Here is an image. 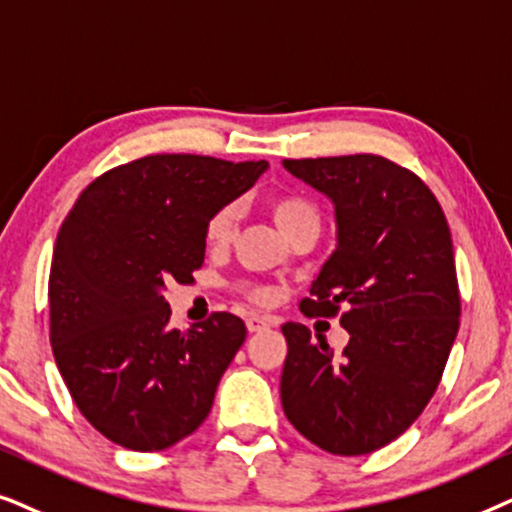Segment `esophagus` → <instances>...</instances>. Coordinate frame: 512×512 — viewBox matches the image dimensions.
Segmentation results:
<instances>
[{
	"instance_id": "obj_1",
	"label": "esophagus",
	"mask_w": 512,
	"mask_h": 512,
	"mask_svg": "<svg viewBox=\"0 0 512 512\" xmlns=\"http://www.w3.org/2000/svg\"><path fill=\"white\" fill-rule=\"evenodd\" d=\"M245 325H248L250 335H255V332H262V330H267V327H271L269 320L260 318V316H250L248 320H245Z\"/></svg>"
}]
</instances>
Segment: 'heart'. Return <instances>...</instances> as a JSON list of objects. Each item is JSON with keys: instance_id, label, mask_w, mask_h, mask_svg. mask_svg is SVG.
I'll return each mask as SVG.
<instances>
[{"instance_id": "obj_1", "label": "heart", "mask_w": 512, "mask_h": 512, "mask_svg": "<svg viewBox=\"0 0 512 512\" xmlns=\"http://www.w3.org/2000/svg\"><path fill=\"white\" fill-rule=\"evenodd\" d=\"M267 210L269 215L274 217L276 227L283 231L285 236L295 238L302 231H318L320 227V213L316 208V203L311 199H306L304 194H295V192H283V194H274L267 201ZM234 222H236V208L231 203H224V206L215 208L213 213L208 215L206 227H203V238H206V245L210 248H224L231 241V234H234ZM238 295H243L245 299L255 304H264L269 302L271 292L264 288V285H255V283H236L234 285Z\"/></svg>"}]
</instances>
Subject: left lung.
Returning <instances> with one entry per match:
<instances>
[{
    "label": "left lung",
    "mask_w": 512,
    "mask_h": 512,
    "mask_svg": "<svg viewBox=\"0 0 512 512\" xmlns=\"http://www.w3.org/2000/svg\"><path fill=\"white\" fill-rule=\"evenodd\" d=\"M299 180L335 201L337 250L299 302L337 318L351 339L332 356L309 327L285 323L283 412L313 445L339 456L400 438L438 388L459 332L452 234L414 170L379 154L285 159Z\"/></svg>",
    "instance_id": "left-lung-1"
}]
</instances>
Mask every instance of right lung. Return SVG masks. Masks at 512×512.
<instances>
[{
    "label": "right lung",
    "instance_id": "add662e5",
    "mask_svg": "<svg viewBox=\"0 0 512 512\" xmlns=\"http://www.w3.org/2000/svg\"><path fill=\"white\" fill-rule=\"evenodd\" d=\"M267 166L149 154L95 177L65 217L49 274V337L74 405L107 440L159 452L206 421L245 323L215 311L170 330L161 290L194 281L208 215Z\"/></svg>",
    "mask_w": 512,
    "mask_h": 512
}]
</instances>
